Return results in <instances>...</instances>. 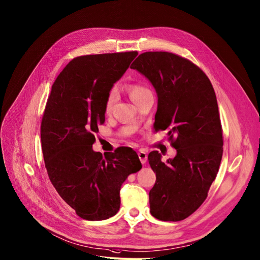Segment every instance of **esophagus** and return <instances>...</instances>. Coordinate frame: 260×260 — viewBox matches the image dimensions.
I'll use <instances>...</instances> for the list:
<instances>
[{
    "label": "esophagus",
    "mask_w": 260,
    "mask_h": 260,
    "mask_svg": "<svg viewBox=\"0 0 260 260\" xmlns=\"http://www.w3.org/2000/svg\"><path fill=\"white\" fill-rule=\"evenodd\" d=\"M139 157H140V160H141V162H142V164H146L148 156H147V153H146L145 151L141 150V151L139 152Z\"/></svg>",
    "instance_id": "1"
}]
</instances>
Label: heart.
Returning a JSON list of instances; mask_svg holds the SVG:
<instances>
[{
    "instance_id": "heart-1",
    "label": "heart",
    "mask_w": 260,
    "mask_h": 260,
    "mask_svg": "<svg viewBox=\"0 0 260 260\" xmlns=\"http://www.w3.org/2000/svg\"><path fill=\"white\" fill-rule=\"evenodd\" d=\"M129 92H130V96H131L132 101H135L139 98L151 92V91L146 86H144L142 84H133V85L130 86ZM117 95H118L117 88L112 87L109 90V92H108V94H107V98H106V103H105L106 112H109L111 110V107L115 103V101L117 99Z\"/></svg>"
}]
</instances>
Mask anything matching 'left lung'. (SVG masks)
<instances>
[{
  "label": "left lung",
  "instance_id": "1",
  "mask_svg": "<svg viewBox=\"0 0 260 260\" xmlns=\"http://www.w3.org/2000/svg\"><path fill=\"white\" fill-rule=\"evenodd\" d=\"M157 93L155 131L168 130L176 155L161 161L158 151L148 155L156 174L149 192L152 216L179 221L202 206L222 157V129L214 89L191 60L165 51H149L132 63Z\"/></svg>",
  "mask_w": 260,
  "mask_h": 260
}]
</instances>
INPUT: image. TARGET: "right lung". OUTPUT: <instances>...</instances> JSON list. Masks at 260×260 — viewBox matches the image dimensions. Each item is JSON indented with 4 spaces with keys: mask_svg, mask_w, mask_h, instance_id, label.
Returning a JSON list of instances; mask_svg holds the SVG:
<instances>
[{
    "mask_svg": "<svg viewBox=\"0 0 260 260\" xmlns=\"http://www.w3.org/2000/svg\"><path fill=\"white\" fill-rule=\"evenodd\" d=\"M136 51L73 58L54 81L41 124L45 167L59 196L86 220H104L119 210V191L142 164L129 147L101 153L94 133L105 123L109 90Z\"/></svg>",
    "mask_w": 260,
    "mask_h": 260,
    "instance_id": "obj_1",
    "label": "right lung"
}]
</instances>
